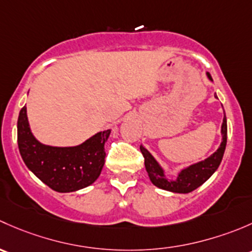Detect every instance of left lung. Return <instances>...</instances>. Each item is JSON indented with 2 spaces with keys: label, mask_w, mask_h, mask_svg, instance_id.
Segmentation results:
<instances>
[{
  "label": "left lung",
  "mask_w": 252,
  "mask_h": 252,
  "mask_svg": "<svg viewBox=\"0 0 252 252\" xmlns=\"http://www.w3.org/2000/svg\"><path fill=\"white\" fill-rule=\"evenodd\" d=\"M207 76H209L210 80H212L210 74H207ZM221 132L222 143L220 145L219 149L211 157L205 159L204 161L196 162V164L190 165L189 167L183 168L175 181H168L165 177L164 170L161 168V166L158 164L157 160L153 158V155L145 149L143 145H141V152L144 157L145 170H147L148 175H149L152 183L154 186L159 187V188L165 189V190L184 194L190 193L194 189L200 187L201 184L206 182L211 177L212 173L219 168V166L222 161L225 144H227V119H225V115L223 118Z\"/></svg>",
  "instance_id": "1"
}]
</instances>
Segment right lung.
Masks as SVG:
<instances>
[{"instance_id":"right-lung-1","label":"right lung","mask_w":252,"mask_h":252,"mask_svg":"<svg viewBox=\"0 0 252 252\" xmlns=\"http://www.w3.org/2000/svg\"><path fill=\"white\" fill-rule=\"evenodd\" d=\"M110 129L98 132L76 147L41 144L30 131L27 107L18 118V147L28 168L59 193L79 190L99 177L105 161L104 144Z\"/></svg>"}]
</instances>
